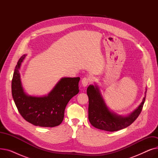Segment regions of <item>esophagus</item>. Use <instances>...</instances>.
Here are the masks:
<instances>
[{"label": "esophagus", "instance_id": "esophagus-1", "mask_svg": "<svg viewBox=\"0 0 158 158\" xmlns=\"http://www.w3.org/2000/svg\"><path fill=\"white\" fill-rule=\"evenodd\" d=\"M91 81V79L89 77H84L82 78V81H81V83L82 86L86 87L87 86V85H88L89 82Z\"/></svg>", "mask_w": 158, "mask_h": 158}]
</instances>
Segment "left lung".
Wrapping results in <instances>:
<instances>
[{
    "instance_id": "8db88e82",
    "label": "left lung",
    "mask_w": 158,
    "mask_h": 158,
    "mask_svg": "<svg viewBox=\"0 0 158 158\" xmlns=\"http://www.w3.org/2000/svg\"><path fill=\"white\" fill-rule=\"evenodd\" d=\"M146 91L142 102L131 113L123 116L111 111L107 106L97 84L89 85L86 93L89 98L88 119L92 125L98 129L117 131L129 126L138 117L145 101Z\"/></svg>"
}]
</instances>
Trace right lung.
I'll return each instance as SVG.
<instances>
[{"mask_svg":"<svg viewBox=\"0 0 158 158\" xmlns=\"http://www.w3.org/2000/svg\"><path fill=\"white\" fill-rule=\"evenodd\" d=\"M27 54L23 55L15 66L11 82V92L15 105L22 117L32 125L53 127L60 125L65 107L79 92L80 77H63L47 95H27L22 86L19 70Z\"/></svg>","mask_w":158,"mask_h":158,"instance_id":"right-lung-1","label":"right lung"}]
</instances>
